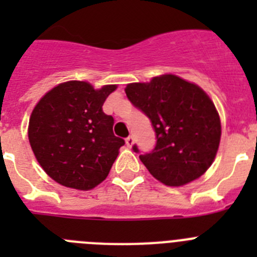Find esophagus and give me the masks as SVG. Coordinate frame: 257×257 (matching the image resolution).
<instances>
[{"instance_id": "esophagus-1", "label": "esophagus", "mask_w": 257, "mask_h": 257, "mask_svg": "<svg viewBox=\"0 0 257 257\" xmlns=\"http://www.w3.org/2000/svg\"><path fill=\"white\" fill-rule=\"evenodd\" d=\"M133 144H134V138L133 136H127L126 138V145L127 147H128V148H131V147H133Z\"/></svg>"}]
</instances>
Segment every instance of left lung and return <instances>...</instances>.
Listing matches in <instances>:
<instances>
[{
    "label": "left lung",
    "instance_id": "1",
    "mask_svg": "<svg viewBox=\"0 0 257 257\" xmlns=\"http://www.w3.org/2000/svg\"><path fill=\"white\" fill-rule=\"evenodd\" d=\"M124 91L156 133L154 149L139 158L157 180L181 187L207 171L219 149L221 123L212 100L199 86L163 74L151 82L130 83ZM133 149L139 153L136 145Z\"/></svg>",
    "mask_w": 257,
    "mask_h": 257
}]
</instances>
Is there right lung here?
Masks as SVG:
<instances>
[{"instance_id": "obj_1", "label": "right lung", "mask_w": 257, "mask_h": 257, "mask_svg": "<svg viewBox=\"0 0 257 257\" xmlns=\"http://www.w3.org/2000/svg\"><path fill=\"white\" fill-rule=\"evenodd\" d=\"M117 86L95 90L68 81L50 90L29 118L28 138L38 163L56 183L90 190L105 180L124 140L113 134L103 104Z\"/></svg>"}]
</instances>
